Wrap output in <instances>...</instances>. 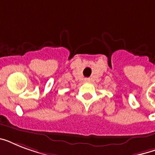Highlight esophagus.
Instances as JSON below:
<instances>
[{"label": "esophagus", "mask_w": 155, "mask_h": 155, "mask_svg": "<svg viewBox=\"0 0 155 155\" xmlns=\"http://www.w3.org/2000/svg\"><path fill=\"white\" fill-rule=\"evenodd\" d=\"M84 81H85V82H87V83L90 82V79H89V78H85Z\"/></svg>", "instance_id": "34e87169"}]
</instances>
